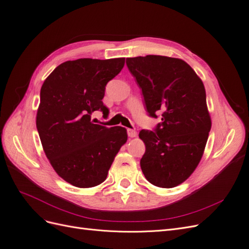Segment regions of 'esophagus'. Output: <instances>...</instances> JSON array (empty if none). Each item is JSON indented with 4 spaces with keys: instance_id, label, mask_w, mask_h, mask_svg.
Returning a JSON list of instances; mask_svg holds the SVG:
<instances>
[{
    "instance_id": "34e87169",
    "label": "esophagus",
    "mask_w": 249,
    "mask_h": 249,
    "mask_svg": "<svg viewBox=\"0 0 249 249\" xmlns=\"http://www.w3.org/2000/svg\"><path fill=\"white\" fill-rule=\"evenodd\" d=\"M127 136L131 137V138H134L137 136V132L135 130H132V129H127Z\"/></svg>"
}]
</instances>
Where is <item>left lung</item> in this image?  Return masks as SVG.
<instances>
[{"label": "left lung", "mask_w": 249, "mask_h": 249, "mask_svg": "<svg viewBox=\"0 0 249 249\" xmlns=\"http://www.w3.org/2000/svg\"><path fill=\"white\" fill-rule=\"evenodd\" d=\"M126 65L142 89L149 115L162 112L156 132L139 133L145 144L140 160L143 175L157 187H177L196 169L212 126L205 86L178 58H126Z\"/></svg>", "instance_id": "8db88e82"}]
</instances>
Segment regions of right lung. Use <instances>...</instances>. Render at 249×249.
<instances>
[{
	"instance_id": "1",
	"label": "right lung",
	"mask_w": 249,
	"mask_h": 249,
	"mask_svg": "<svg viewBox=\"0 0 249 249\" xmlns=\"http://www.w3.org/2000/svg\"><path fill=\"white\" fill-rule=\"evenodd\" d=\"M124 65V58L66 61L41 86L36 126L42 148L57 175L74 187L102 184L127 140L124 127L91 122L94 111L108 115L105 87Z\"/></svg>"
}]
</instances>
